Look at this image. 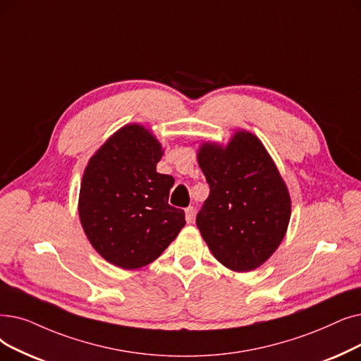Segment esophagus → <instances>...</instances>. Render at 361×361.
<instances>
[{
  "instance_id": "34e87169",
  "label": "esophagus",
  "mask_w": 361,
  "mask_h": 361,
  "mask_svg": "<svg viewBox=\"0 0 361 361\" xmlns=\"http://www.w3.org/2000/svg\"><path fill=\"white\" fill-rule=\"evenodd\" d=\"M195 214H196V208L195 207L185 208V221L187 223H192L193 219H195Z\"/></svg>"
}]
</instances>
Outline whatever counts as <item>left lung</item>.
I'll return each instance as SVG.
<instances>
[{
  "instance_id": "left-lung-1",
  "label": "left lung",
  "mask_w": 361,
  "mask_h": 361,
  "mask_svg": "<svg viewBox=\"0 0 361 361\" xmlns=\"http://www.w3.org/2000/svg\"><path fill=\"white\" fill-rule=\"evenodd\" d=\"M197 162L209 196L196 224L212 255L233 271H250L283 240L290 196L261 140L236 131L227 146L203 143Z\"/></svg>"
}]
</instances>
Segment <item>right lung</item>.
I'll return each instance as SVG.
<instances>
[{"instance_id": "obj_1", "label": "right lung", "mask_w": 361, "mask_h": 361, "mask_svg": "<svg viewBox=\"0 0 361 361\" xmlns=\"http://www.w3.org/2000/svg\"><path fill=\"white\" fill-rule=\"evenodd\" d=\"M162 146L143 125H125L94 153L80 190V219L92 247L123 270L158 258L185 224L168 203L174 178L156 172Z\"/></svg>"}]
</instances>
